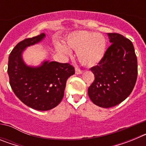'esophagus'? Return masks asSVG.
<instances>
[{
	"instance_id": "obj_1",
	"label": "esophagus",
	"mask_w": 146,
	"mask_h": 146,
	"mask_svg": "<svg viewBox=\"0 0 146 146\" xmlns=\"http://www.w3.org/2000/svg\"><path fill=\"white\" fill-rule=\"evenodd\" d=\"M82 72H83V71H82L81 69H78V68H76L75 69V74H82Z\"/></svg>"
}]
</instances>
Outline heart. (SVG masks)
Listing matches in <instances>:
<instances>
[{
  "label": "heart",
  "instance_id": "heart-1",
  "mask_svg": "<svg viewBox=\"0 0 146 146\" xmlns=\"http://www.w3.org/2000/svg\"><path fill=\"white\" fill-rule=\"evenodd\" d=\"M66 43L69 48L77 50L79 61L82 65L88 67L97 65L106 52V39L101 33L76 31L66 37ZM55 47L60 53L71 54V50L63 44L57 43Z\"/></svg>",
  "mask_w": 146,
  "mask_h": 146
}]
</instances>
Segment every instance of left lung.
<instances>
[{
	"instance_id": "1",
	"label": "left lung",
	"mask_w": 146,
	"mask_h": 146,
	"mask_svg": "<svg viewBox=\"0 0 146 146\" xmlns=\"http://www.w3.org/2000/svg\"><path fill=\"white\" fill-rule=\"evenodd\" d=\"M107 34L112 44L102 60L91 69L95 80L88 89L93 103L104 108L124 101L133 90L137 77L133 44L118 33Z\"/></svg>"
}]
</instances>
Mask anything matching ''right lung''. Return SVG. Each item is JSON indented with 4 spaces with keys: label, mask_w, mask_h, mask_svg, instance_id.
<instances>
[{
    "label": "right lung",
    "mask_w": 146,
    "mask_h": 146,
    "mask_svg": "<svg viewBox=\"0 0 146 146\" xmlns=\"http://www.w3.org/2000/svg\"><path fill=\"white\" fill-rule=\"evenodd\" d=\"M45 33L19 42L9 57L8 74L11 89L25 105L46 111L55 108L64 97L67 79L74 74L69 64L45 60L38 66L27 65L23 53L27 47L39 43Z\"/></svg>",
    "instance_id": "1"
}]
</instances>
